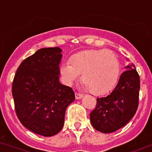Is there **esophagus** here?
Instances as JSON below:
<instances>
[{
  "label": "esophagus",
  "mask_w": 152,
  "mask_h": 152,
  "mask_svg": "<svg viewBox=\"0 0 152 152\" xmlns=\"http://www.w3.org/2000/svg\"><path fill=\"white\" fill-rule=\"evenodd\" d=\"M82 97H83L82 94H80L79 93H75V98H76V99H80Z\"/></svg>",
  "instance_id": "obj_1"
}]
</instances>
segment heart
Returning a JSON list of instances; mask_svg holds the SVG:
<instances>
[{"label": "heart", "mask_w": 152, "mask_h": 152, "mask_svg": "<svg viewBox=\"0 0 152 152\" xmlns=\"http://www.w3.org/2000/svg\"><path fill=\"white\" fill-rule=\"evenodd\" d=\"M63 80L72 85L82 75L83 86L96 94H104L115 87L121 73L118 57L112 52L99 50L79 53L65 60L60 69Z\"/></svg>", "instance_id": "1"}]
</instances>
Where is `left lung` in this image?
<instances>
[{"label":"left lung","instance_id":"1","mask_svg":"<svg viewBox=\"0 0 152 152\" xmlns=\"http://www.w3.org/2000/svg\"><path fill=\"white\" fill-rule=\"evenodd\" d=\"M114 90L105 97L97 98L90 115L96 130L110 133L123 127L136 114L139 105L140 78L133 64L126 67Z\"/></svg>","mask_w":152,"mask_h":152}]
</instances>
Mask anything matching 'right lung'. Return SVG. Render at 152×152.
I'll use <instances>...</instances> for the list:
<instances>
[{
  "instance_id": "1",
  "label": "right lung",
  "mask_w": 152,
  "mask_h": 152,
  "mask_svg": "<svg viewBox=\"0 0 152 152\" xmlns=\"http://www.w3.org/2000/svg\"><path fill=\"white\" fill-rule=\"evenodd\" d=\"M59 47L40 49L22 61L12 85L16 113L25 127L47 137L63 127L67 107L75 100L71 87L59 83Z\"/></svg>"
}]
</instances>
